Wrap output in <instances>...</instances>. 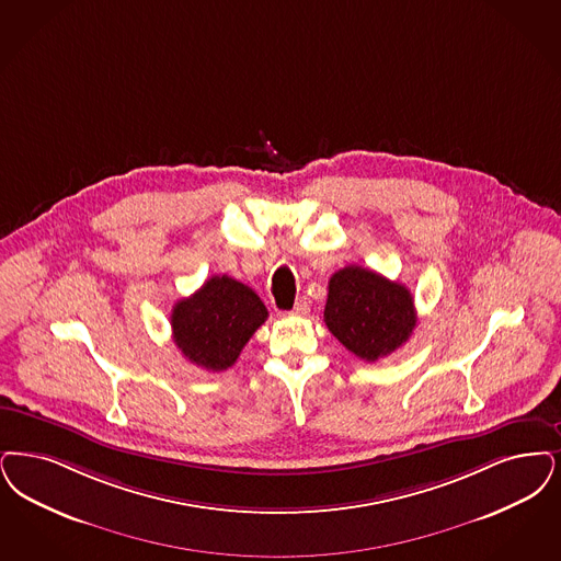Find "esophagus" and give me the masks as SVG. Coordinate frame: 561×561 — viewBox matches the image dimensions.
<instances>
[{
  "label": "esophagus",
  "mask_w": 561,
  "mask_h": 561,
  "mask_svg": "<svg viewBox=\"0 0 561 561\" xmlns=\"http://www.w3.org/2000/svg\"><path fill=\"white\" fill-rule=\"evenodd\" d=\"M307 313H309V302H307V298H300V300L294 305L291 314H298V317H302V314Z\"/></svg>",
  "instance_id": "1"
}]
</instances>
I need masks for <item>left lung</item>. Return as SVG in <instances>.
Segmentation results:
<instances>
[{
	"instance_id": "8db88e82",
	"label": "left lung",
	"mask_w": 561,
	"mask_h": 561,
	"mask_svg": "<svg viewBox=\"0 0 561 561\" xmlns=\"http://www.w3.org/2000/svg\"><path fill=\"white\" fill-rule=\"evenodd\" d=\"M323 321L342 346L374 363L403 346L413 334L417 313L403 284L348 265L330 277Z\"/></svg>"
}]
</instances>
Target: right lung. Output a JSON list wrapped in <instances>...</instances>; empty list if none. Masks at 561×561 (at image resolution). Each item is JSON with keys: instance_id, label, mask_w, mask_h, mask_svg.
I'll list each match as a JSON object with an SVG mask.
<instances>
[{"instance_id": "add662e5", "label": "right lung", "mask_w": 561, "mask_h": 561, "mask_svg": "<svg viewBox=\"0 0 561 561\" xmlns=\"http://www.w3.org/2000/svg\"><path fill=\"white\" fill-rule=\"evenodd\" d=\"M267 314L252 288L227 275H213L201 290L175 302L171 313L173 340L194 365L225 371L238 360Z\"/></svg>"}]
</instances>
